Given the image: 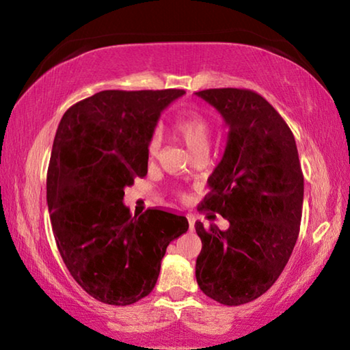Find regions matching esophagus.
Listing matches in <instances>:
<instances>
[{
    "label": "esophagus",
    "mask_w": 350,
    "mask_h": 350,
    "mask_svg": "<svg viewBox=\"0 0 350 350\" xmlns=\"http://www.w3.org/2000/svg\"><path fill=\"white\" fill-rule=\"evenodd\" d=\"M188 224H189V228H194V216H191V215H188Z\"/></svg>",
    "instance_id": "1"
}]
</instances>
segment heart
Segmentation results:
<instances>
[{
    "mask_svg": "<svg viewBox=\"0 0 350 350\" xmlns=\"http://www.w3.org/2000/svg\"><path fill=\"white\" fill-rule=\"evenodd\" d=\"M171 131L177 139L185 144L194 156L206 154L211 139V125L206 118L194 111L177 112L171 120ZM159 151L157 135H151L146 145V152L150 157H154Z\"/></svg>",
    "mask_w": 350,
    "mask_h": 350,
    "instance_id": "heart-1",
    "label": "heart"
}]
</instances>
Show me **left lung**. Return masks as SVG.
I'll return each instance as SVG.
<instances>
[{
    "label": "left lung",
    "mask_w": 350,
    "mask_h": 350,
    "mask_svg": "<svg viewBox=\"0 0 350 350\" xmlns=\"http://www.w3.org/2000/svg\"><path fill=\"white\" fill-rule=\"evenodd\" d=\"M196 96L215 106L228 128L222 161L198 210L230 222L225 232L194 225L202 241L196 280L211 299L241 306L267 292L288 262L299 234L304 176L293 133L262 96L238 88Z\"/></svg>",
    "instance_id": "8db88e82"
}]
</instances>
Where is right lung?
<instances>
[{
    "label": "right lung",
    "mask_w": 350,
    "mask_h": 350,
    "mask_svg": "<svg viewBox=\"0 0 350 350\" xmlns=\"http://www.w3.org/2000/svg\"><path fill=\"white\" fill-rule=\"evenodd\" d=\"M183 90L102 91L64 112L47 168V206L63 262L100 303L128 306L152 292L185 216L148 208L133 216L125 187L148 173V140Z\"/></svg>",
    "instance_id": "right-lung-1"
}]
</instances>
